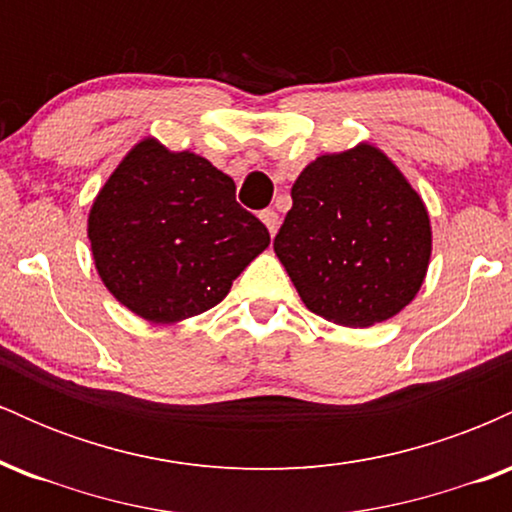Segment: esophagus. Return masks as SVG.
I'll return each instance as SVG.
<instances>
[{"label": "esophagus", "mask_w": 512, "mask_h": 512, "mask_svg": "<svg viewBox=\"0 0 512 512\" xmlns=\"http://www.w3.org/2000/svg\"><path fill=\"white\" fill-rule=\"evenodd\" d=\"M260 219H262L264 226H267L269 236H274V233L279 231V214H276L274 209H264L260 214Z\"/></svg>", "instance_id": "obj_1"}]
</instances>
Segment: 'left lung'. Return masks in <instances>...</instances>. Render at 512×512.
I'll return each instance as SVG.
<instances>
[{
  "label": "left lung",
  "instance_id": "obj_1",
  "mask_svg": "<svg viewBox=\"0 0 512 512\" xmlns=\"http://www.w3.org/2000/svg\"><path fill=\"white\" fill-rule=\"evenodd\" d=\"M274 238L305 308L344 327L390 320L419 293L431 260L426 204L370 144L325 154L291 187Z\"/></svg>",
  "mask_w": 512,
  "mask_h": 512
}]
</instances>
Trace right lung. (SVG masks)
Segmentation results:
<instances>
[{
  "label": "right lung",
  "instance_id": "obj_1",
  "mask_svg": "<svg viewBox=\"0 0 512 512\" xmlns=\"http://www.w3.org/2000/svg\"><path fill=\"white\" fill-rule=\"evenodd\" d=\"M93 262L125 308L156 325L214 308L269 245L236 202V182L190 151L144 139L122 158L88 214Z\"/></svg>",
  "mask_w": 512,
  "mask_h": 512
}]
</instances>
